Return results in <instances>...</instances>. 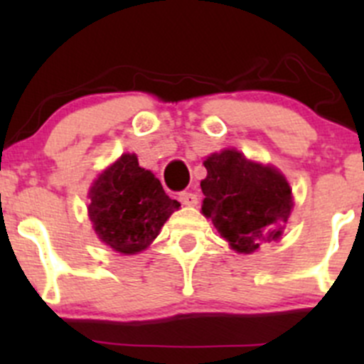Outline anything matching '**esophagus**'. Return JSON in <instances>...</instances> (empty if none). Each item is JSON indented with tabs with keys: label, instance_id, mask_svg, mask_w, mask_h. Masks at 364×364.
<instances>
[{
	"label": "esophagus",
	"instance_id": "1",
	"mask_svg": "<svg viewBox=\"0 0 364 364\" xmlns=\"http://www.w3.org/2000/svg\"><path fill=\"white\" fill-rule=\"evenodd\" d=\"M179 200H181V203L185 205H196L197 203H199L197 196H196V193H192V192H181V193H179Z\"/></svg>",
	"mask_w": 364,
	"mask_h": 364
}]
</instances>
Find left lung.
Masks as SVG:
<instances>
[{"label": "left lung", "mask_w": 364, "mask_h": 364, "mask_svg": "<svg viewBox=\"0 0 364 364\" xmlns=\"http://www.w3.org/2000/svg\"><path fill=\"white\" fill-rule=\"evenodd\" d=\"M204 167L203 213L234 250L252 253L282 236L294 203L277 168L247 160L236 149L208 156Z\"/></svg>", "instance_id": "left-lung-1"}]
</instances>
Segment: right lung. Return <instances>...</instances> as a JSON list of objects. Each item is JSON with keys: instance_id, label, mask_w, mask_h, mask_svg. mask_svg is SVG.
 <instances>
[{"instance_id": "1", "label": "right lung", "mask_w": 364, "mask_h": 364, "mask_svg": "<svg viewBox=\"0 0 364 364\" xmlns=\"http://www.w3.org/2000/svg\"><path fill=\"white\" fill-rule=\"evenodd\" d=\"M90 199L95 232L112 250L128 255L144 250L181 205L164 192L151 172L139 167L135 155H123L98 176Z\"/></svg>"}]
</instances>
